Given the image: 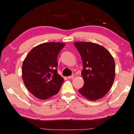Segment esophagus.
I'll return each instance as SVG.
<instances>
[{
  "instance_id": "34e87169",
  "label": "esophagus",
  "mask_w": 134,
  "mask_h": 134,
  "mask_svg": "<svg viewBox=\"0 0 134 134\" xmlns=\"http://www.w3.org/2000/svg\"><path fill=\"white\" fill-rule=\"evenodd\" d=\"M75 76H76V74H72L71 76L68 77V79H72V78H74Z\"/></svg>"
}]
</instances>
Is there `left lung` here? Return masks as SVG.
Listing matches in <instances>:
<instances>
[{
    "label": "left lung",
    "instance_id": "obj_1",
    "mask_svg": "<svg viewBox=\"0 0 134 134\" xmlns=\"http://www.w3.org/2000/svg\"><path fill=\"white\" fill-rule=\"evenodd\" d=\"M74 44L83 61L84 85L79 93L89 100L102 98L115 80L114 59L105 47L96 43L79 41Z\"/></svg>",
    "mask_w": 134,
    "mask_h": 134
}]
</instances>
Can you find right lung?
<instances>
[{"label":"right lung","instance_id":"right-lung-1","mask_svg":"<svg viewBox=\"0 0 134 134\" xmlns=\"http://www.w3.org/2000/svg\"><path fill=\"white\" fill-rule=\"evenodd\" d=\"M64 43L49 42L35 47L22 64V79L32 94L46 100L58 93L64 79L57 70V56Z\"/></svg>","mask_w":134,"mask_h":134}]
</instances>
